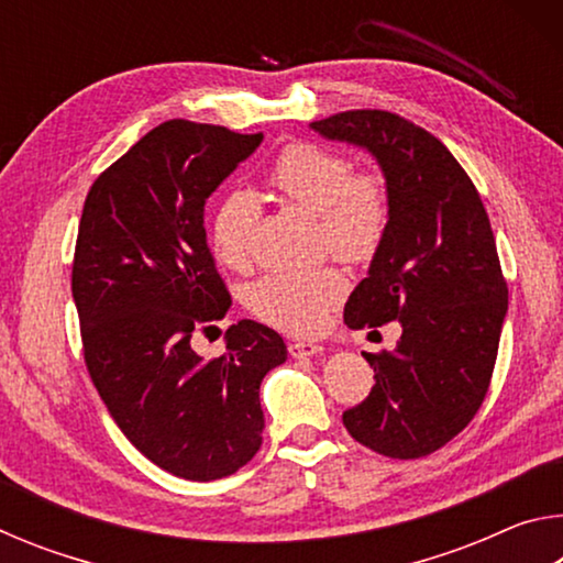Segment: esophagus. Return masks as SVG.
Returning <instances> with one entry per match:
<instances>
[{
    "label": "esophagus",
    "mask_w": 563,
    "mask_h": 563,
    "mask_svg": "<svg viewBox=\"0 0 563 563\" xmlns=\"http://www.w3.org/2000/svg\"><path fill=\"white\" fill-rule=\"evenodd\" d=\"M288 350L295 360H302L318 355V352H322V345H318V342H290Z\"/></svg>",
    "instance_id": "1"
}]
</instances>
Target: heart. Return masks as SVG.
<instances>
[{"instance_id": "1", "label": "heart", "mask_w": 563, "mask_h": 563, "mask_svg": "<svg viewBox=\"0 0 563 563\" xmlns=\"http://www.w3.org/2000/svg\"><path fill=\"white\" fill-rule=\"evenodd\" d=\"M271 186L320 218L322 243L342 261L362 263L379 251L389 225V188L375 168H352L340 151L310 141H295L273 161ZM258 206L251 196L231 194L213 216V247L228 268H247ZM347 290L345 275L332 265L316 271H273L247 292L251 310L268 325L312 335Z\"/></svg>"}]
</instances>
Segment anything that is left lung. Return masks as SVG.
<instances>
[{
  "mask_svg": "<svg viewBox=\"0 0 563 563\" xmlns=\"http://www.w3.org/2000/svg\"><path fill=\"white\" fill-rule=\"evenodd\" d=\"M367 148L389 188V225L345 305L350 328L399 320L393 352H365L375 387L342 424L393 460L454 440L487 397L509 290L479 190L450 148L393 111L355 109L310 123Z\"/></svg>",
  "mask_w": 563,
  "mask_h": 563,
  "instance_id": "obj_1",
  "label": "left lung"
}]
</instances>
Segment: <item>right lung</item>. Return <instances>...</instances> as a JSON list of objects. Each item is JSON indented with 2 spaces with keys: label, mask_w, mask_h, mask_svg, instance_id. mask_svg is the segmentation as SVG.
Segmentation results:
<instances>
[{
  "label": "right lung",
  "mask_w": 563,
  "mask_h": 563,
  "mask_svg": "<svg viewBox=\"0 0 563 563\" xmlns=\"http://www.w3.org/2000/svg\"><path fill=\"white\" fill-rule=\"evenodd\" d=\"M263 133L170 119L93 180L71 265L84 362L113 422L161 470L235 474L261 450L263 377L288 357L278 332L228 328L225 352L190 347L231 308L203 206Z\"/></svg>",
  "instance_id": "right-lung-1"
}]
</instances>
